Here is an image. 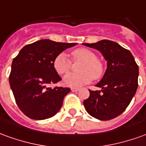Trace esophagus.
Here are the masks:
<instances>
[{
	"label": "esophagus",
	"instance_id": "obj_1",
	"mask_svg": "<svg viewBox=\"0 0 146 146\" xmlns=\"http://www.w3.org/2000/svg\"><path fill=\"white\" fill-rule=\"evenodd\" d=\"M71 90H72L73 92H77V91H79V88H77V87H72V88H71Z\"/></svg>",
	"mask_w": 146,
	"mask_h": 146
}]
</instances>
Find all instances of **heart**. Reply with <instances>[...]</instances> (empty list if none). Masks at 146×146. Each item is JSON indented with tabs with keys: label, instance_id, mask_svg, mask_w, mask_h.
Here are the masks:
<instances>
[{
	"label": "heart",
	"instance_id": "heart-1",
	"mask_svg": "<svg viewBox=\"0 0 146 146\" xmlns=\"http://www.w3.org/2000/svg\"><path fill=\"white\" fill-rule=\"evenodd\" d=\"M74 60H82L79 73H69L64 76L63 83L68 86H82L90 83L92 79H99L103 74V64L96 58L94 52L86 48H78L71 52ZM53 67L59 75L70 71L71 63L64 53H60L53 61Z\"/></svg>",
	"mask_w": 146,
	"mask_h": 146
}]
</instances>
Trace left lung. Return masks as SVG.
Listing matches in <instances>:
<instances>
[{
	"mask_svg": "<svg viewBox=\"0 0 146 146\" xmlns=\"http://www.w3.org/2000/svg\"><path fill=\"white\" fill-rule=\"evenodd\" d=\"M102 53L107 62L102 79L95 86L100 90H90L83 105L90 116L98 120H110L120 115L128 106L137 89L138 66L131 52L108 40L83 44Z\"/></svg>",
	"mask_w": 146,
	"mask_h": 146,
	"instance_id": "obj_1",
	"label": "left lung"
}]
</instances>
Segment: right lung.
I'll return each instance as SVG.
<instances>
[{
  "label": "right lung",
  "instance_id": "1",
  "mask_svg": "<svg viewBox=\"0 0 146 146\" xmlns=\"http://www.w3.org/2000/svg\"><path fill=\"white\" fill-rule=\"evenodd\" d=\"M76 43L40 40L28 44L13 60L10 87L21 110L32 119L53 117L62 107L63 98L71 89L48 87L61 80L53 67L56 56Z\"/></svg>",
  "mask_w": 146,
  "mask_h": 146
}]
</instances>
